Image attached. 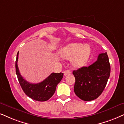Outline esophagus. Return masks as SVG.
<instances>
[{"label": "esophagus", "instance_id": "obj_1", "mask_svg": "<svg viewBox=\"0 0 124 124\" xmlns=\"http://www.w3.org/2000/svg\"><path fill=\"white\" fill-rule=\"evenodd\" d=\"M63 73H64V76H67V75L70 74L71 73V71H70L69 70H65V71H63Z\"/></svg>", "mask_w": 124, "mask_h": 124}]
</instances>
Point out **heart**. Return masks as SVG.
Segmentation results:
<instances>
[{
  "mask_svg": "<svg viewBox=\"0 0 124 124\" xmlns=\"http://www.w3.org/2000/svg\"><path fill=\"white\" fill-rule=\"evenodd\" d=\"M90 46L87 44L71 43L67 45L59 51L61 57L72 59V64L76 67L84 66L88 61L91 54Z\"/></svg>",
  "mask_w": 124,
  "mask_h": 124,
  "instance_id": "heart-1",
  "label": "heart"
}]
</instances>
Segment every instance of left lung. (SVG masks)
Here are the masks:
<instances>
[{
    "instance_id": "1",
    "label": "left lung",
    "mask_w": 124,
    "mask_h": 124,
    "mask_svg": "<svg viewBox=\"0 0 124 124\" xmlns=\"http://www.w3.org/2000/svg\"><path fill=\"white\" fill-rule=\"evenodd\" d=\"M110 65L107 53L98 55L97 60L88 67L74 70L76 82L74 91L85 101L98 98L104 91L110 76Z\"/></svg>"
}]
</instances>
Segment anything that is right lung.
I'll return each instance as SVG.
<instances>
[{"mask_svg": "<svg viewBox=\"0 0 124 124\" xmlns=\"http://www.w3.org/2000/svg\"><path fill=\"white\" fill-rule=\"evenodd\" d=\"M18 54L19 51L16 55L15 69L19 82L23 92L28 97L35 101H45L50 99L55 92L57 85L63 78V73H53L42 82L38 84H31L25 80L20 75L17 63Z\"/></svg>", "mask_w": 124, "mask_h": 124, "instance_id": "obj_1", "label": "right lung"}]
</instances>
